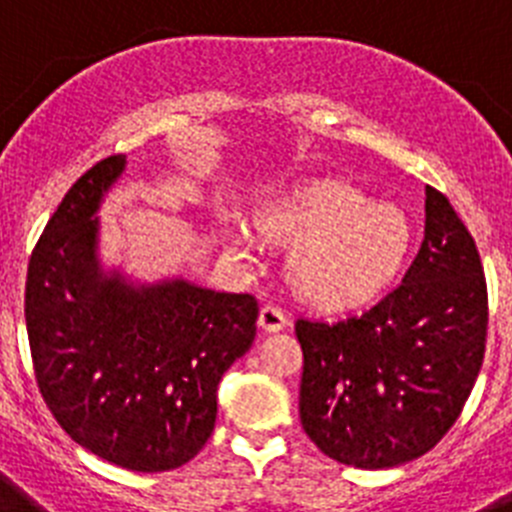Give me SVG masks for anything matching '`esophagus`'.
<instances>
[{
	"mask_svg": "<svg viewBox=\"0 0 512 512\" xmlns=\"http://www.w3.org/2000/svg\"><path fill=\"white\" fill-rule=\"evenodd\" d=\"M289 325V318L287 312L282 310V307L277 305H264L259 312V328L264 330V333H279V330H284Z\"/></svg>",
	"mask_w": 512,
	"mask_h": 512,
	"instance_id": "esophagus-1",
	"label": "esophagus"
}]
</instances>
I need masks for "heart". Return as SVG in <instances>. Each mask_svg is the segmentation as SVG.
I'll return each mask as SVG.
<instances>
[{
	"mask_svg": "<svg viewBox=\"0 0 512 512\" xmlns=\"http://www.w3.org/2000/svg\"><path fill=\"white\" fill-rule=\"evenodd\" d=\"M261 238L297 246L289 261L292 284L307 302L328 310L361 307L382 297L413 251V223L395 205H379L336 179L287 187L256 215ZM228 243L251 259L256 235L233 225Z\"/></svg>",
	"mask_w": 512,
	"mask_h": 512,
	"instance_id": "obj_1",
	"label": "heart"
}]
</instances>
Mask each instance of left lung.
<instances>
[{
	"mask_svg": "<svg viewBox=\"0 0 512 512\" xmlns=\"http://www.w3.org/2000/svg\"><path fill=\"white\" fill-rule=\"evenodd\" d=\"M300 420L330 459L400 467L459 418L485 359L487 284L454 207L425 189V238L395 292L361 315L295 323Z\"/></svg>",
	"mask_w": 512,
	"mask_h": 512,
	"instance_id": "left-lung-1",
	"label": "left lung"
}]
</instances>
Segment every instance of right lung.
Returning a JSON list of instances; mask_svg holds the SVG:
<instances>
[{
    "label": "right lung",
    "instance_id": "right-lung-1",
    "mask_svg": "<svg viewBox=\"0 0 512 512\" xmlns=\"http://www.w3.org/2000/svg\"><path fill=\"white\" fill-rule=\"evenodd\" d=\"M125 164L99 161L53 212L27 266L25 323L40 395L63 431L122 469L166 472L210 438L217 384L251 348L259 305L104 266L97 212Z\"/></svg>",
    "mask_w": 512,
    "mask_h": 512
}]
</instances>
